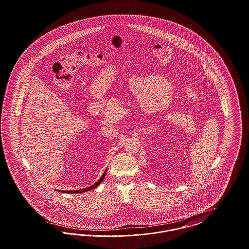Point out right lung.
Masks as SVG:
<instances>
[{
    "instance_id": "1",
    "label": "right lung",
    "mask_w": 249,
    "mask_h": 249,
    "mask_svg": "<svg viewBox=\"0 0 249 249\" xmlns=\"http://www.w3.org/2000/svg\"><path fill=\"white\" fill-rule=\"evenodd\" d=\"M106 175H107V170L105 171V173L103 174V176L101 177V178L93 184L92 186H90V187H88V188H85L83 190H58L59 192H62V193H71V194H73V193H82V192H86V191H89V190H93L95 188H97L103 181H104V179H105V177H106Z\"/></svg>"
}]
</instances>
